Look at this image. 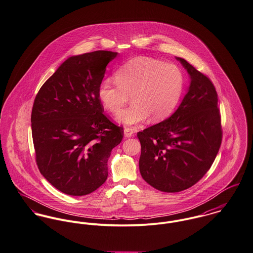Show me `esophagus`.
I'll list each match as a JSON object with an SVG mask.
<instances>
[{
  "label": "esophagus",
  "instance_id": "34e87169",
  "mask_svg": "<svg viewBox=\"0 0 253 253\" xmlns=\"http://www.w3.org/2000/svg\"><path fill=\"white\" fill-rule=\"evenodd\" d=\"M124 135H125V137H131V136L133 135V131H132V129L127 128V127H126V128H125V130H124Z\"/></svg>",
  "mask_w": 253,
  "mask_h": 253
}]
</instances>
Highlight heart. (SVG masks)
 Listing matches in <instances>:
<instances>
[{
	"mask_svg": "<svg viewBox=\"0 0 253 253\" xmlns=\"http://www.w3.org/2000/svg\"><path fill=\"white\" fill-rule=\"evenodd\" d=\"M116 83L103 80L97 96L106 110L118 114L131 96L132 106L117 116L118 123L136 126L160 122L171 115L184 92V77L175 65L151 58H137L116 72Z\"/></svg>",
	"mask_w": 253,
	"mask_h": 253,
	"instance_id": "obj_1",
	"label": "heart"
}]
</instances>
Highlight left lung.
<instances>
[{"mask_svg": "<svg viewBox=\"0 0 253 253\" xmlns=\"http://www.w3.org/2000/svg\"><path fill=\"white\" fill-rule=\"evenodd\" d=\"M176 59L189 74L188 91L174 114L137 133L141 176L163 192H179L200 181L222 140L213 84L184 59Z\"/></svg>", "mask_w": 253, "mask_h": 253, "instance_id": "left-lung-1", "label": "left lung"}]
</instances>
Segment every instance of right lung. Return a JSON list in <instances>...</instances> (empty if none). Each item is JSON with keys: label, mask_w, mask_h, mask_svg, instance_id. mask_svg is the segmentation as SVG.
Wrapping results in <instances>:
<instances>
[{"label": "right lung", "mask_w": 253, "mask_h": 253, "mask_svg": "<svg viewBox=\"0 0 253 253\" xmlns=\"http://www.w3.org/2000/svg\"><path fill=\"white\" fill-rule=\"evenodd\" d=\"M117 52L98 50L66 60L38 92L32 135L40 172L58 190L87 195L107 179L111 151L124 136L103 114L97 90Z\"/></svg>", "instance_id": "add662e5"}]
</instances>
